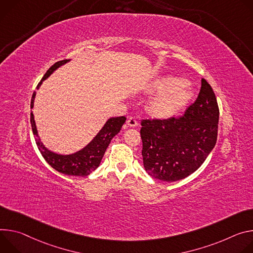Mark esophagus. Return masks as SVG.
<instances>
[{
	"label": "esophagus",
	"instance_id": "obj_1",
	"mask_svg": "<svg viewBox=\"0 0 253 253\" xmlns=\"http://www.w3.org/2000/svg\"><path fill=\"white\" fill-rule=\"evenodd\" d=\"M126 125H127L128 126L134 127V126H137V122H136V120H135L133 117H129V118L127 119V121H126Z\"/></svg>",
	"mask_w": 253,
	"mask_h": 253
}]
</instances>
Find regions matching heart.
<instances>
[{"label": "heart", "instance_id": "b5f03b06", "mask_svg": "<svg viewBox=\"0 0 253 253\" xmlns=\"http://www.w3.org/2000/svg\"><path fill=\"white\" fill-rule=\"evenodd\" d=\"M152 91L160 95L150 102L149 111L161 120L178 115L192 97V89L187 81L175 76L159 79L153 84Z\"/></svg>", "mask_w": 253, "mask_h": 253}]
</instances>
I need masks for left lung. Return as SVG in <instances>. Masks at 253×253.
I'll use <instances>...</instances> for the list:
<instances>
[{
	"label": "left lung",
	"instance_id": "obj_1",
	"mask_svg": "<svg viewBox=\"0 0 253 253\" xmlns=\"http://www.w3.org/2000/svg\"><path fill=\"white\" fill-rule=\"evenodd\" d=\"M218 122L215 93L202 78L197 99L183 116L142 121L145 170L155 179L166 182L188 177L199 169L215 147Z\"/></svg>",
	"mask_w": 253,
	"mask_h": 253
}]
</instances>
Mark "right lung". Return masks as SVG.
Listing matches in <instances>:
<instances>
[{"label": "right lung", "mask_w": 253, "mask_h": 253, "mask_svg": "<svg viewBox=\"0 0 253 253\" xmlns=\"http://www.w3.org/2000/svg\"><path fill=\"white\" fill-rule=\"evenodd\" d=\"M67 59L61 60L54 63L45 73L41 81L38 83L37 88L40 87L42 84V81L45 80L55 69H57L62 64L66 63ZM36 95V91L33 92L32 98H31V108H33L34 105V98ZM125 117H119V118H111L109 119L104 126L101 128V130L97 133V135L92 139V141L81 151L68 155V156H62L54 154L50 151H48L43 144L41 143L40 138L36 137V145L42 155V157L45 159V161L59 173H62L64 175L69 176H80V177H85L88 176L91 172H93L96 168L99 166L101 159L110 144V141L116 134H118L123 126V125L126 122ZM30 122L32 126L33 133L38 136L37 128L34 121L33 112L31 111V117Z\"/></svg>", "instance_id": "right-lung-1"}]
</instances>
